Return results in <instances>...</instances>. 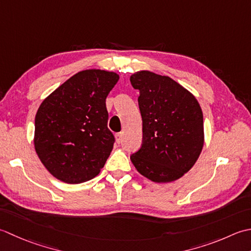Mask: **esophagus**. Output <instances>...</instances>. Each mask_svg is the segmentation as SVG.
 <instances>
[{"label":"esophagus","instance_id":"obj_1","mask_svg":"<svg viewBox=\"0 0 251 251\" xmlns=\"http://www.w3.org/2000/svg\"><path fill=\"white\" fill-rule=\"evenodd\" d=\"M122 136H124V132H119L116 134V141L118 144H120V143L122 142Z\"/></svg>","mask_w":251,"mask_h":251}]
</instances>
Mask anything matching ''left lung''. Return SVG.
I'll list each match as a JSON object with an SVG mask.
<instances>
[{
    "instance_id": "1",
    "label": "left lung",
    "mask_w": 251,
    "mask_h": 251,
    "mask_svg": "<svg viewBox=\"0 0 251 251\" xmlns=\"http://www.w3.org/2000/svg\"><path fill=\"white\" fill-rule=\"evenodd\" d=\"M140 91L143 142L131 161L142 176L156 183L180 178L195 165L204 135L202 111L196 97L170 76L148 70L133 74Z\"/></svg>"
}]
</instances>
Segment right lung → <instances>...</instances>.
Listing matches in <instances>:
<instances>
[{"label": "right lung", "instance_id": "obj_1", "mask_svg": "<svg viewBox=\"0 0 251 251\" xmlns=\"http://www.w3.org/2000/svg\"><path fill=\"white\" fill-rule=\"evenodd\" d=\"M118 80L119 75L112 71L82 70L40 105L34 120V150L59 181L83 183L104 167L115 143L107 127L106 97Z\"/></svg>", "mask_w": 251, "mask_h": 251}]
</instances>
